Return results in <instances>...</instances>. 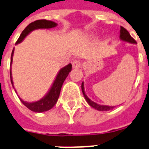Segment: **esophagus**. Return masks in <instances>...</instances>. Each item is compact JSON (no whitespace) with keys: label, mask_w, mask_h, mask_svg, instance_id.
Here are the masks:
<instances>
[{"label":"esophagus","mask_w":149,"mask_h":149,"mask_svg":"<svg viewBox=\"0 0 149 149\" xmlns=\"http://www.w3.org/2000/svg\"><path fill=\"white\" fill-rule=\"evenodd\" d=\"M81 67V62L79 60H75L72 62V68L73 69H79Z\"/></svg>","instance_id":"obj_1"}]
</instances>
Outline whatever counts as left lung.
<instances>
[{"label": "left lung", "mask_w": 149, "mask_h": 149, "mask_svg": "<svg viewBox=\"0 0 149 149\" xmlns=\"http://www.w3.org/2000/svg\"><path fill=\"white\" fill-rule=\"evenodd\" d=\"M119 38H120L121 40L125 41L127 43H132V44H136V41L131 37V35L129 34V33L128 32L127 30H125L124 27L123 26H120V34H119ZM81 88H82V91H83V94L85 97L86 102H88L89 106H92L93 108H94L95 109L99 110V111H109V110H111L114 108L115 106H106V105H100V104H97L96 102L92 101L90 99H89L88 96L86 95V94L85 93V90H84V83L83 82L82 83V86H81Z\"/></svg>", "instance_id": "8db88e82"}]
</instances>
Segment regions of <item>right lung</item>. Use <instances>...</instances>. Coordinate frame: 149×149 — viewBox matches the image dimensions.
Masks as SVG:
<instances>
[{
  "mask_svg": "<svg viewBox=\"0 0 149 149\" xmlns=\"http://www.w3.org/2000/svg\"><path fill=\"white\" fill-rule=\"evenodd\" d=\"M57 26V24L51 20H36L34 22H32L29 24L28 26H26V28L24 29L23 32L21 33L20 37L18 38L17 41L16 42V44L21 43L24 40V38L27 36L31 32H32L34 30L37 29H50L54 28L55 26ZM14 49H13L11 54V58H10V65L13 62V55H14ZM72 70V64L69 63L66 66L63 67L60 69V70L56 75V79H54V83L52 84L50 89L48 91L47 94L43 96L41 100H38L37 102H25L23 100H21L20 97V100L21 101L24 106H26V108L35 112H43L48 111L50 109H52L55 106L58 100V98L60 96V90L62 88V86L63 84V82L65 81L66 78L69 75V72ZM10 81H11L12 86L14 87V83H13V79H12V73L11 70H10ZM16 91V90H15Z\"/></svg>",
  "mask_w": 149,
  "mask_h": 149,
  "instance_id": "add662e5",
  "label": "right lung"
}]
</instances>
